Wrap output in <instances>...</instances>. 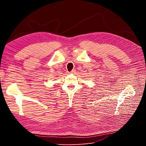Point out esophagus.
<instances>
[{"instance_id": "34e87169", "label": "esophagus", "mask_w": 146, "mask_h": 146, "mask_svg": "<svg viewBox=\"0 0 146 146\" xmlns=\"http://www.w3.org/2000/svg\"><path fill=\"white\" fill-rule=\"evenodd\" d=\"M70 73H72V74H74V73H75V70H72V71L70 72Z\"/></svg>"}]
</instances>
